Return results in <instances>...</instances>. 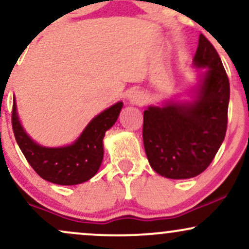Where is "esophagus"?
Masks as SVG:
<instances>
[{
	"mask_svg": "<svg viewBox=\"0 0 249 249\" xmlns=\"http://www.w3.org/2000/svg\"><path fill=\"white\" fill-rule=\"evenodd\" d=\"M146 96H145V93L142 92V91H136V92H133L132 96H131V104L133 105H139V107H142V105L146 104Z\"/></svg>",
	"mask_w": 249,
	"mask_h": 249,
	"instance_id": "obj_1",
	"label": "esophagus"
}]
</instances>
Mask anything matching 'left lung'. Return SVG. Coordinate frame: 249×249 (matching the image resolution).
<instances>
[{
  "label": "left lung",
  "mask_w": 249,
  "mask_h": 249,
  "mask_svg": "<svg viewBox=\"0 0 249 249\" xmlns=\"http://www.w3.org/2000/svg\"><path fill=\"white\" fill-rule=\"evenodd\" d=\"M193 63L196 68H207L196 101L144 111L142 141L148 162L170 179H188L204 172L227 130L230 81L218 53L202 34Z\"/></svg>",
  "instance_id": "1"
}]
</instances>
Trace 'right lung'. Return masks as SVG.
<instances>
[{"label": "right lung", "mask_w": 249, "mask_h": 249, "mask_svg": "<svg viewBox=\"0 0 249 249\" xmlns=\"http://www.w3.org/2000/svg\"><path fill=\"white\" fill-rule=\"evenodd\" d=\"M123 103L118 102L92 119L79 138L64 147H44L25 133L19 123L14 101L11 124L15 139L30 166L41 178L57 185H77L88 181L101 167L104 150L103 138L115 124Z\"/></svg>", "instance_id": "obj_1"}]
</instances>
